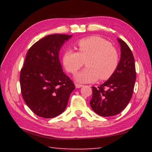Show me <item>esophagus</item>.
I'll return each instance as SVG.
<instances>
[{"instance_id":"1","label":"esophagus","mask_w":152,"mask_h":152,"mask_svg":"<svg viewBox=\"0 0 152 152\" xmlns=\"http://www.w3.org/2000/svg\"><path fill=\"white\" fill-rule=\"evenodd\" d=\"M75 86L76 88H81V87L83 86V85H82V84H80L76 83V84H75Z\"/></svg>"}]
</instances>
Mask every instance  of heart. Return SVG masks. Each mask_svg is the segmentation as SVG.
I'll use <instances>...</instances> for the list:
<instances>
[{"instance_id": "1", "label": "heart", "mask_w": 152, "mask_h": 152, "mask_svg": "<svg viewBox=\"0 0 152 152\" xmlns=\"http://www.w3.org/2000/svg\"><path fill=\"white\" fill-rule=\"evenodd\" d=\"M78 52L67 50L62 58L68 72L74 74L86 61V68L74 76L81 83L94 82L98 79L107 80L111 76L119 64L117 50L101 37L92 36L78 42Z\"/></svg>"}]
</instances>
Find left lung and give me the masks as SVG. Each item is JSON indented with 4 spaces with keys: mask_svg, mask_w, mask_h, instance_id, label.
Returning <instances> with one entry per match:
<instances>
[{
    "mask_svg": "<svg viewBox=\"0 0 152 152\" xmlns=\"http://www.w3.org/2000/svg\"><path fill=\"white\" fill-rule=\"evenodd\" d=\"M121 58L113 75L98 88L92 86V109L100 116L119 114L132 99L136 80L135 60L132 50L124 41L117 39Z\"/></svg>",
    "mask_w": 152,
    "mask_h": 152,
    "instance_id": "1",
    "label": "left lung"
}]
</instances>
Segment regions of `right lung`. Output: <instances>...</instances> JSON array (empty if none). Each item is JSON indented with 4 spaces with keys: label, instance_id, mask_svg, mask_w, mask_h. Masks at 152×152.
<instances>
[{
    "label": "right lung",
    "instance_id": "right-lung-1",
    "mask_svg": "<svg viewBox=\"0 0 152 152\" xmlns=\"http://www.w3.org/2000/svg\"><path fill=\"white\" fill-rule=\"evenodd\" d=\"M72 35L43 37L28 50L20 74L25 103L37 116L53 118L61 114L75 86L63 72L59 52Z\"/></svg>",
    "mask_w": 152,
    "mask_h": 152
}]
</instances>
